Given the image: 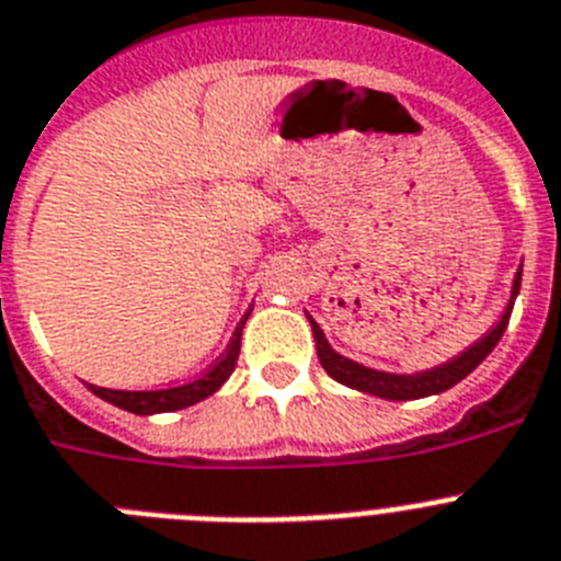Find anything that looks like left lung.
Masks as SVG:
<instances>
[{
	"instance_id": "left-lung-1",
	"label": "left lung",
	"mask_w": 561,
	"mask_h": 561,
	"mask_svg": "<svg viewBox=\"0 0 561 561\" xmlns=\"http://www.w3.org/2000/svg\"><path fill=\"white\" fill-rule=\"evenodd\" d=\"M519 284H522V266L514 277L508 309L502 312L500 323H496L485 337L477 340L471 348H466V352L459 354V357H454V360L443 363V366L437 368H428V371H423V375H386V371H375V368H366L360 366V363L348 360V357H343V354H337L332 346H329V340L323 337L318 323L309 318L314 332V346H318L320 366L327 368L329 377H334V380L348 386V389L366 391V394L382 397V400H420V397H431V394H439V391H448L451 386H457L459 380H466L473 368L480 366L488 354L494 352V346L500 343L502 334H505V327H508L511 309H514V300L516 295H519Z\"/></svg>"
}]
</instances>
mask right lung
Returning <instances> with one entry per match:
<instances>
[{"mask_svg":"<svg viewBox=\"0 0 561 561\" xmlns=\"http://www.w3.org/2000/svg\"><path fill=\"white\" fill-rule=\"evenodd\" d=\"M247 318L241 320V327L234 329L232 340H229V348L213 363V366L193 382H184V386H172V389H156V391H116V389H102V386H88L95 397H102L107 403L118 405L124 411H133V414H161V411H179L186 405L198 403L204 397L215 394L221 389L227 377L232 375L234 363H238V352H241V332Z\"/></svg>","mask_w":561,"mask_h":561,"instance_id":"1","label":"right lung"}]
</instances>
